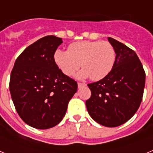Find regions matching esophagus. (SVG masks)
Here are the masks:
<instances>
[{
  "mask_svg": "<svg viewBox=\"0 0 153 153\" xmlns=\"http://www.w3.org/2000/svg\"><path fill=\"white\" fill-rule=\"evenodd\" d=\"M86 86V83H78V87L79 88H80V87H82V86Z\"/></svg>",
  "mask_w": 153,
  "mask_h": 153,
  "instance_id": "esophagus-1",
  "label": "esophagus"
}]
</instances>
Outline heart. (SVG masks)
<instances>
[{"label":"heart","instance_id":"1","mask_svg":"<svg viewBox=\"0 0 153 153\" xmlns=\"http://www.w3.org/2000/svg\"><path fill=\"white\" fill-rule=\"evenodd\" d=\"M116 51L108 41L75 42L69 46L68 51L56 50L54 61L67 76L74 75L80 66L83 70L79 77L90 76L92 80L103 79L111 72L116 62Z\"/></svg>","mask_w":153,"mask_h":153}]
</instances>
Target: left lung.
Here are the masks:
<instances>
[{
  "label": "left lung",
  "instance_id": "obj_1",
  "mask_svg": "<svg viewBox=\"0 0 153 153\" xmlns=\"http://www.w3.org/2000/svg\"><path fill=\"white\" fill-rule=\"evenodd\" d=\"M108 40L117 53L114 67L106 77L88 84L91 97L86 106L96 122L116 127L132 118L140 107L146 74L134 51L112 37Z\"/></svg>",
  "mask_w": 153,
  "mask_h": 153
}]
</instances>
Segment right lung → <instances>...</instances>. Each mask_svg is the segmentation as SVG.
Here are the masks:
<instances>
[{"label": "right lung", "mask_w": 153, "mask_h": 153, "mask_svg": "<svg viewBox=\"0 0 153 153\" xmlns=\"http://www.w3.org/2000/svg\"><path fill=\"white\" fill-rule=\"evenodd\" d=\"M62 38L46 36L27 47L17 58L10 74V95L25 123L47 129L61 122L77 83L63 74L54 61Z\"/></svg>", "instance_id": "right-lung-1"}]
</instances>
